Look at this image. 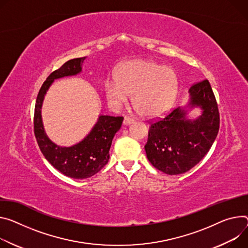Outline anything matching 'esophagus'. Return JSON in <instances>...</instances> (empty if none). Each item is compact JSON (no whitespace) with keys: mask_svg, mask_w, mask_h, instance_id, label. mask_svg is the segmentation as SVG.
Instances as JSON below:
<instances>
[{"mask_svg":"<svg viewBox=\"0 0 248 248\" xmlns=\"http://www.w3.org/2000/svg\"><path fill=\"white\" fill-rule=\"evenodd\" d=\"M134 122V119L133 118H130V117H124V124H130L131 123Z\"/></svg>","mask_w":248,"mask_h":248,"instance_id":"obj_1","label":"esophagus"}]
</instances>
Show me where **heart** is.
<instances>
[{
	"instance_id": "1",
	"label": "heart",
	"mask_w": 248,
	"mask_h": 248,
	"mask_svg": "<svg viewBox=\"0 0 248 248\" xmlns=\"http://www.w3.org/2000/svg\"><path fill=\"white\" fill-rule=\"evenodd\" d=\"M106 95L112 104H121L131 96L132 106L145 117L162 115L172 106L178 91V78L168 66L148 60H132L124 63L117 79L105 84Z\"/></svg>"
}]
</instances>
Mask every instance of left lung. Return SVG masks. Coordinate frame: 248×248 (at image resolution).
Returning <instances> with one entry per match:
<instances>
[{
    "label": "left lung",
    "mask_w": 248,
    "mask_h": 248,
    "mask_svg": "<svg viewBox=\"0 0 248 248\" xmlns=\"http://www.w3.org/2000/svg\"><path fill=\"white\" fill-rule=\"evenodd\" d=\"M189 106L200 107L202 114L186 119L184 108L171 110L164 118L149 122L144 146L149 162L168 175L189 171L212 147L219 128V112L210 82L205 79L190 87Z\"/></svg>",
    "instance_id": "left-lung-1"
}]
</instances>
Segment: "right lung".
I'll use <instances>...</instances> for the list:
<instances>
[{
  "instance_id": "add662e5",
  "label": "right lung",
  "mask_w": 248,
  "mask_h": 248,
  "mask_svg": "<svg viewBox=\"0 0 248 248\" xmlns=\"http://www.w3.org/2000/svg\"><path fill=\"white\" fill-rule=\"evenodd\" d=\"M84 60L85 57H80L67 61L47 77L38 92L33 117L34 136L43 156L55 169L74 179L92 177L108 163L112 139L124 121L123 117L100 116L91 132L71 147L58 146L47 138L40 114L44 95L55 79L80 73Z\"/></svg>"
}]
</instances>
